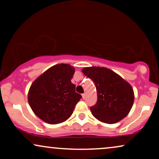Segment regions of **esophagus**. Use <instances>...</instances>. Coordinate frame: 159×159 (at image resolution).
Wrapping results in <instances>:
<instances>
[{
	"label": "esophagus",
	"instance_id": "34e87169",
	"mask_svg": "<svg viewBox=\"0 0 159 159\" xmlns=\"http://www.w3.org/2000/svg\"><path fill=\"white\" fill-rule=\"evenodd\" d=\"M82 99H84L86 97V94L85 93H83V94H82Z\"/></svg>",
	"mask_w": 159,
	"mask_h": 159
}]
</instances>
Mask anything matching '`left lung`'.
Wrapping results in <instances>:
<instances>
[{"mask_svg":"<svg viewBox=\"0 0 159 159\" xmlns=\"http://www.w3.org/2000/svg\"><path fill=\"white\" fill-rule=\"evenodd\" d=\"M82 71L96 87L97 103L90 107L93 116L106 124L119 122L127 116L134 100L129 82L106 67H84Z\"/></svg>","mask_w":159,"mask_h":159,"instance_id":"left-lung-1","label":"left lung"}]
</instances>
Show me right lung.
Listing matches in <instances>:
<instances>
[{
  "mask_svg": "<svg viewBox=\"0 0 159 159\" xmlns=\"http://www.w3.org/2000/svg\"><path fill=\"white\" fill-rule=\"evenodd\" d=\"M75 69L67 64L54 65L30 86L28 103L36 116L50 125L67 120L82 96L71 80Z\"/></svg>",
  "mask_w": 159,
  "mask_h": 159,
  "instance_id": "1",
  "label": "right lung"
}]
</instances>
